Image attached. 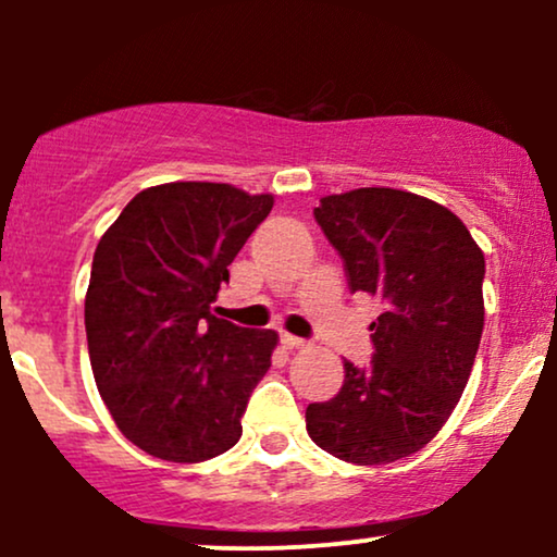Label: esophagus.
I'll use <instances>...</instances> for the list:
<instances>
[{"mask_svg": "<svg viewBox=\"0 0 557 557\" xmlns=\"http://www.w3.org/2000/svg\"><path fill=\"white\" fill-rule=\"evenodd\" d=\"M283 345H285V348L296 350V348H306V341H300V337L287 335V332H283Z\"/></svg>", "mask_w": 557, "mask_h": 557, "instance_id": "34e87169", "label": "esophagus"}]
</instances>
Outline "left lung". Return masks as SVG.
<instances>
[{
    "mask_svg": "<svg viewBox=\"0 0 557 557\" xmlns=\"http://www.w3.org/2000/svg\"><path fill=\"white\" fill-rule=\"evenodd\" d=\"M319 227L354 293L380 298L369 369L345 361L341 393L306 408L309 437L341 461L385 466L443 430L484 330V253L450 209L398 188L324 196Z\"/></svg>",
    "mask_w": 557,
    "mask_h": 557,
    "instance_id": "8db88e82",
    "label": "left lung"
}]
</instances>
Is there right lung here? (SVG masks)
I'll list each match as a JSON object with an SVG mask.
<instances>
[{"label": "right lung", "instance_id": "right-lung-1", "mask_svg": "<svg viewBox=\"0 0 557 557\" xmlns=\"http://www.w3.org/2000/svg\"><path fill=\"white\" fill-rule=\"evenodd\" d=\"M272 194L177 181L140 190L107 227L86 290L96 387L149 456L201 463L240 440V417L280 335L212 314L227 267Z\"/></svg>", "mask_w": 557, "mask_h": 557}]
</instances>
